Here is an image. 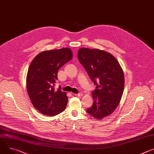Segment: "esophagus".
Here are the masks:
<instances>
[{"instance_id":"34e87169","label":"esophagus","mask_w":154,"mask_h":154,"mask_svg":"<svg viewBox=\"0 0 154 154\" xmlns=\"http://www.w3.org/2000/svg\"><path fill=\"white\" fill-rule=\"evenodd\" d=\"M74 95L76 96H78V97H80V96H82L83 94H82V93H79V94H75Z\"/></svg>"}]
</instances>
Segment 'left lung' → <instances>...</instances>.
I'll return each mask as SVG.
<instances>
[{
    "label": "left lung",
    "mask_w": 154,
    "mask_h": 154,
    "mask_svg": "<svg viewBox=\"0 0 154 154\" xmlns=\"http://www.w3.org/2000/svg\"><path fill=\"white\" fill-rule=\"evenodd\" d=\"M78 59L96 85L91 93L93 104L87 112L101 120L112 114L120 102L125 85L122 68L112 54L99 49L81 48Z\"/></svg>",
    "instance_id": "1"
}]
</instances>
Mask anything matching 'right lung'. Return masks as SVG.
Wrapping results in <instances>:
<instances>
[{
	"mask_svg": "<svg viewBox=\"0 0 154 154\" xmlns=\"http://www.w3.org/2000/svg\"><path fill=\"white\" fill-rule=\"evenodd\" d=\"M69 48L46 50L32 61L26 77L27 93L34 107L41 114L50 117L64 110L68 102L66 93L54 86L60 67L72 58Z\"/></svg>",
	"mask_w": 154,
	"mask_h": 154,
	"instance_id": "1",
	"label": "right lung"
}]
</instances>
